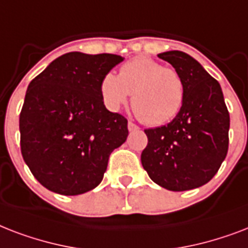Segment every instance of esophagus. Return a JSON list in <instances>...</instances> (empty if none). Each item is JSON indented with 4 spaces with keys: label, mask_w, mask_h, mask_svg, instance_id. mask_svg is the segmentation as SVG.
Listing matches in <instances>:
<instances>
[{
    "label": "esophagus",
    "mask_w": 248,
    "mask_h": 248,
    "mask_svg": "<svg viewBox=\"0 0 248 248\" xmlns=\"http://www.w3.org/2000/svg\"><path fill=\"white\" fill-rule=\"evenodd\" d=\"M138 129H140V126L136 125L134 123L132 122L128 123V130H129V132H133V130H138Z\"/></svg>",
    "instance_id": "obj_1"
}]
</instances>
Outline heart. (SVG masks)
<instances>
[{
	"label": "heart",
	"instance_id": "obj_1",
	"mask_svg": "<svg viewBox=\"0 0 248 248\" xmlns=\"http://www.w3.org/2000/svg\"><path fill=\"white\" fill-rule=\"evenodd\" d=\"M99 90L111 111H118L132 93L134 112L149 125L173 120L185 99V82L178 71L149 57H136L124 63L119 76L112 72L105 75Z\"/></svg>",
	"mask_w": 248,
	"mask_h": 248
}]
</instances>
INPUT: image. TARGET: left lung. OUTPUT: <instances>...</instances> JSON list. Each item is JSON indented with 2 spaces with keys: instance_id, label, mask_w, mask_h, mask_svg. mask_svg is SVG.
I'll return each instance as SVG.
<instances>
[{
  "instance_id": "1",
  "label": "left lung",
  "mask_w": 248,
  "mask_h": 248,
  "mask_svg": "<svg viewBox=\"0 0 248 248\" xmlns=\"http://www.w3.org/2000/svg\"><path fill=\"white\" fill-rule=\"evenodd\" d=\"M158 57L170 63L185 82V99L167 125L145 129L142 167L155 184L172 191L204 185L228 154L230 118L217 80L184 51Z\"/></svg>"
}]
</instances>
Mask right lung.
<instances>
[{"label":"right lung","mask_w":248,"mask_h":248,"mask_svg":"<svg viewBox=\"0 0 248 248\" xmlns=\"http://www.w3.org/2000/svg\"><path fill=\"white\" fill-rule=\"evenodd\" d=\"M124 58L71 51L30 82L19 130L24 162L46 189L78 195L97 187L110 154L128 137V120L101 98V81Z\"/></svg>","instance_id":"1"}]
</instances>
